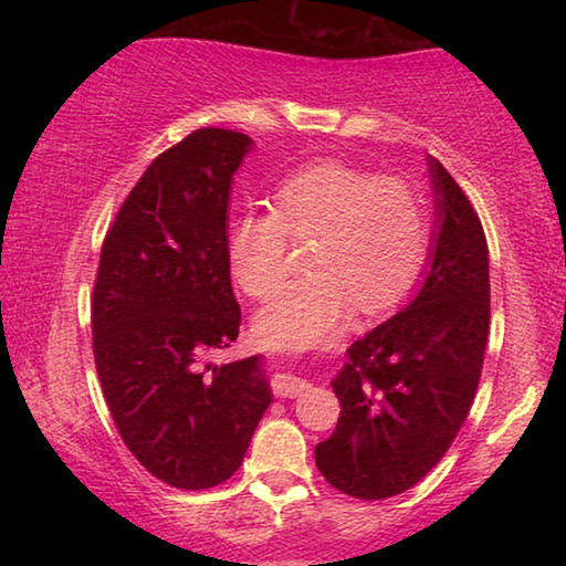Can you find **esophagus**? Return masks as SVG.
<instances>
[{
  "instance_id": "34e87169",
  "label": "esophagus",
  "mask_w": 566,
  "mask_h": 566,
  "mask_svg": "<svg viewBox=\"0 0 566 566\" xmlns=\"http://www.w3.org/2000/svg\"><path fill=\"white\" fill-rule=\"evenodd\" d=\"M272 389H274V397L294 399V397H300L302 391L310 389V381L294 377V375H276L272 381Z\"/></svg>"
}]
</instances>
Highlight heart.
<instances>
[{
    "mask_svg": "<svg viewBox=\"0 0 566 566\" xmlns=\"http://www.w3.org/2000/svg\"><path fill=\"white\" fill-rule=\"evenodd\" d=\"M274 209H249L229 227V266L249 296H266L286 274L292 239H314L310 274L282 284L256 334L272 347L327 339L354 304L379 312L415 282L429 244L427 199L411 181L344 161H317L284 177Z\"/></svg>",
    "mask_w": 566,
    "mask_h": 566,
    "instance_id": "1",
    "label": "heart"
}]
</instances>
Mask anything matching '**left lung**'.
<instances>
[{
    "label": "left lung",
    "instance_id": "8db88e82",
    "mask_svg": "<svg viewBox=\"0 0 566 566\" xmlns=\"http://www.w3.org/2000/svg\"><path fill=\"white\" fill-rule=\"evenodd\" d=\"M434 232L405 310L349 347L332 379L342 411L317 444L322 476L357 500L407 492L444 457L472 407L490 334V252L462 187L427 157Z\"/></svg>",
    "mask_w": 566,
    "mask_h": 566
}]
</instances>
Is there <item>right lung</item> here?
<instances>
[{
  "instance_id": "1",
  "label": "right lung",
  "mask_w": 566,
  "mask_h": 566,
  "mask_svg": "<svg viewBox=\"0 0 566 566\" xmlns=\"http://www.w3.org/2000/svg\"><path fill=\"white\" fill-rule=\"evenodd\" d=\"M254 142L205 127L151 161L104 237L92 344L129 452L177 490L227 482L272 405L262 357L207 364L237 339L229 195Z\"/></svg>"
}]
</instances>
